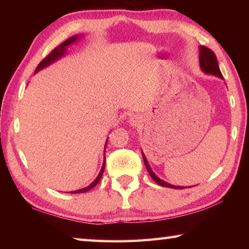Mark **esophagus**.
<instances>
[{
	"label": "esophagus",
	"mask_w": 249,
	"mask_h": 249,
	"mask_svg": "<svg viewBox=\"0 0 249 249\" xmlns=\"http://www.w3.org/2000/svg\"><path fill=\"white\" fill-rule=\"evenodd\" d=\"M128 122H129V124H130V125L134 126V127H136V126L141 123V120H140V117H138V116H135V115H133V116H130V117H129Z\"/></svg>",
	"instance_id": "1"
}]
</instances>
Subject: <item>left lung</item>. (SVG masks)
I'll use <instances>...</instances> for the list:
<instances>
[{"instance_id":"1","label":"left lung","mask_w":249,"mask_h":249,"mask_svg":"<svg viewBox=\"0 0 249 249\" xmlns=\"http://www.w3.org/2000/svg\"><path fill=\"white\" fill-rule=\"evenodd\" d=\"M200 66H201V69L204 71L206 73H210V74H214L216 75V77H220L223 78V75L221 73V70L218 68V64H217V59L215 53H214L212 50L210 48L205 47V46H201L200 47ZM142 159H144V162H145V166H146V169L147 171L149 172V175L153 180L155 181L156 183L159 184V185H162V187H167V188H172V189H184V187H176V185H172L165 182V181H162L161 179H159L157 176H156L153 170L150 169V167L148 165V161H147L146 157L142 154Z\"/></svg>"}]
</instances>
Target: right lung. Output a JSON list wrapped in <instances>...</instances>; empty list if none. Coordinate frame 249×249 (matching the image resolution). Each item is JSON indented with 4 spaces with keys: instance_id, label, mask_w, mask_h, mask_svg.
I'll return each mask as SVG.
<instances>
[{
    "instance_id": "1",
    "label": "right lung",
    "mask_w": 249,
    "mask_h": 249,
    "mask_svg": "<svg viewBox=\"0 0 249 249\" xmlns=\"http://www.w3.org/2000/svg\"><path fill=\"white\" fill-rule=\"evenodd\" d=\"M78 38H79V36H73V37H71V38L67 39L66 41H64V43L60 44L59 46H57V47L54 48V49H53L52 52H50V53H49V54H47V56H46V57L43 59V60H41V61L39 62V65L37 66V68H36V70H35V72H37V71L40 70V69L45 68V67L49 66L50 64H52V62H53L54 60H57V59H59V58H60L61 56H64V53H66V49H67V47H68V46H69V45H71L72 43H74V41L77 40ZM105 146H107V145H105ZM104 153H105V150H104ZM104 158H105V157H104ZM104 168H105V159H104V162H103L102 169H101L99 176L96 177V179L93 181V182H92L90 185H88L87 188L80 189V190L73 191V192H71V193H83V192H88L89 190H91L92 188H94L95 185L99 183V181L101 180V178H102V175H103Z\"/></svg>"
}]
</instances>
